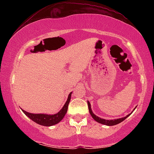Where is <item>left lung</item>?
I'll use <instances>...</instances> for the list:
<instances>
[{"instance_id":"1","label":"left lung","mask_w":154,"mask_h":154,"mask_svg":"<svg viewBox=\"0 0 154 154\" xmlns=\"http://www.w3.org/2000/svg\"><path fill=\"white\" fill-rule=\"evenodd\" d=\"M88 109H89V112H90V114H91V115L92 116V117H93V119L95 120L97 122L103 124V125H107V126H114V125H117V124H119L120 122H123L125 119H127V118H128V116L131 114H128V115H127L126 116H125V117L119 118V119H111V120L104 119H101V118L98 117V116L95 115V114H93V111H92V109H91V103H90V102L88 101ZM134 109H135V108Z\"/></svg>"}]
</instances>
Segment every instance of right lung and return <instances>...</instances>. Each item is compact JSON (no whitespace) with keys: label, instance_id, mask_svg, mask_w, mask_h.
Wrapping results in <instances>:
<instances>
[{"label":"right lung","instance_id":"1","mask_svg":"<svg viewBox=\"0 0 154 154\" xmlns=\"http://www.w3.org/2000/svg\"><path fill=\"white\" fill-rule=\"evenodd\" d=\"M72 93H69L68 98H67L66 103H65L62 109L60 110L59 112L55 114H32V113L26 112V111L22 109L23 112L24 113L26 116H27L29 119L32 120L33 122H36L37 124L43 126L50 127L53 125H56L62 120L64 117L65 114H66L67 109H68V106L70 100H71Z\"/></svg>","mask_w":154,"mask_h":154}]
</instances>
